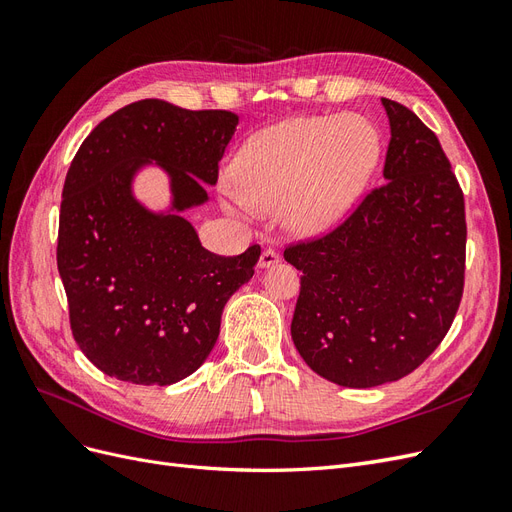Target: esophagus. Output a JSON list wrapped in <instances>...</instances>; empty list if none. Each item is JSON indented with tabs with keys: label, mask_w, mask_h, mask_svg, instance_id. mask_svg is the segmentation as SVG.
<instances>
[{
	"label": "esophagus",
	"mask_w": 512,
	"mask_h": 512,
	"mask_svg": "<svg viewBox=\"0 0 512 512\" xmlns=\"http://www.w3.org/2000/svg\"><path fill=\"white\" fill-rule=\"evenodd\" d=\"M277 262H280V254H277L275 250H265L262 252V256H260V269H269V267H275Z\"/></svg>",
	"instance_id": "esophagus-1"
}]
</instances>
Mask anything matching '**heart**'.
<instances>
[{"mask_svg": "<svg viewBox=\"0 0 512 512\" xmlns=\"http://www.w3.org/2000/svg\"><path fill=\"white\" fill-rule=\"evenodd\" d=\"M380 153L376 128L359 115L292 117L260 130L232 164L230 213H282L299 237H318L352 209Z\"/></svg>", "mask_w": 512, "mask_h": 512, "instance_id": "1", "label": "heart"}]
</instances>
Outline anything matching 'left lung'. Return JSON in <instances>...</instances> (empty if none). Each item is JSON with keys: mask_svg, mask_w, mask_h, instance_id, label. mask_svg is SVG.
I'll use <instances>...</instances> for the list:
<instances>
[{"mask_svg": "<svg viewBox=\"0 0 512 512\" xmlns=\"http://www.w3.org/2000/svg\"><path fill=\"white\" fill-rule=\"evenodd\" d=\"M384 183L316 241L290 245L301 271L292 342L318 376L371 389L408 376L440 346L463 294L466 207L438 136L382 98Z\"/></svg>", "mask_w": 512, "mask_h": 512, "instance_id": "obj_1", "label": "left lung"}]
</instances>
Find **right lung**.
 <instances>
[{
  "label": "right lung",
  "mask_w": 512,
  "mask_h": 512,
  "mask_svg": "<svg viewBox=\"0 0 512 512\" xmlns=\"http://www.w3.org/2000/svg\"><path fill=\"white\" fill-rule=\"evenodd\" d=\"M237 123L230 111L138 100L76 151L61 192L57 269L74 342L106 376L145 386L188 378L218 342L226 301L252 280L260 245L218 256L183 218L209 200ZM149 163L169 175L166 212L133 196Z\"/></svg>",
  "instance_id": "1"
}]
</instances>
